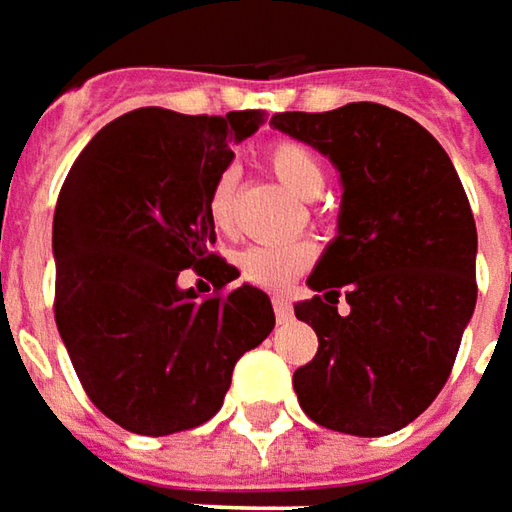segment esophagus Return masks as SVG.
Here are the masks:
<instances>
[{
  "mask_svg": "<svg viewBox=\"0 0 512 512\" xmlns=\"http://www.w3.org/2000/svg\"><path fill=\"white\" fill-rule=\"evenodd\" d=\"M273 310H276V322H279V325L293 322V305L287 302L285 296H273Z\"/></svg>",
  "mask_w": 512,
  "mask_h": 512,
  "instance_id": "1",
  "label": "esophagus"
}]
</instances>
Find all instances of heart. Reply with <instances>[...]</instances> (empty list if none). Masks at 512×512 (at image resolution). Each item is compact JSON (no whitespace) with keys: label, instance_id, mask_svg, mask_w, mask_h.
Masks as SVG:
<instances>
[{"label":"heart","instance_id":"obj_1","mask_svg":"<svg viewBox=\"0 0 512 512\" xmlns=\"http://www.w3.org/2000/svg\"><path fill=\"white\" fill-rule=\"evenodd\" d=\"M267 165L276 179L296 193L299 199H316L325 190V168L319 156L299 142L279 139L265 153ZM236 190H239V170L233 165L222 168L207 187V216L216 230H233V210H236ZM313 245L307 242H287V245H253L239 253V270L250 285L265 290H282L290 285L305 267L313 262Z\"/></svg>","mask_w":512,"mask_h":512}]
</instances>
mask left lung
<instances>
[{"mask_svg": "<svg viewBox=\"0 0 512 512\" xmlns=\"http://www.w3.org/2000/svg\"><path fill=\"white\" fill-rule=\"evenodd\" d=\"M270 125L325 153L344 190L339 236L307 279L316 296L293 305L319 336L293 373L299 404L327 430L396 433L439 396L476 307L462 179L419 122L376 102L276 113Z\"/></svg>", "mask_w": 512, "mask_h": 512, "instance_id": "left-lung-1", "label": "left lung"}]
</instances>
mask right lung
<instances>
[{"label": "right lung", "instance_id": "obj_1", "mask_svg": "<svg viewBox=\"0 0 512 512\" xmlns=\"http://www.w3.org/2000/svg\"><path fill=\"white\" fill-rule=\"evenodd\" d=\"M262 110L185 116L139 108L73 162L53 213L56 327L88 399L139 436H170L219 413L233 367L276 325L265 290L219 293L239 270L210 253L207 187L256 133ZM193 266L214 282L178 287Z\"/></svg>", "mask_w": 512, "mask_h": 512}]
</instances>
